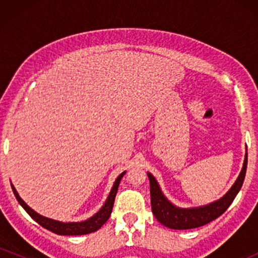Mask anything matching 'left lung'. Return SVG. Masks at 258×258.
Segmentation results:
<instances>
[{"label":"left lung","instance_id":"1","mask_svg":"<svg viewBox=\"0 0 258 258\" xmlns=\"http://www.w3.org/2000/svg\"><path fill=\"white\" fill-rule=\"evenodd\" d=\"M247 167V149L245 153L244 164L232 188L227 191L221 199L210 203L207 205L197 207H178L173 205L170 200L165 197L160 188L158 180L150 172H147L150 183V201H152V211L155 218L162 226L171 228V229H193L216 220L223 214L229 207L236 194L240 190L245 179Z\"/></svg>","mask_w":258,"mask_h":258}]
</instances>
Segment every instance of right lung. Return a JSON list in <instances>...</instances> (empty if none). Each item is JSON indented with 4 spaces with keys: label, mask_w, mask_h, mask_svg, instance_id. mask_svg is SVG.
<instances>
[{
    "label": "right lung",
    "mask_w": 258,
    "mask_h": 258,
    "mask_svg": "<svg viewBox=\"0 0 258 258\" xmlns=\"http://www.w3.org/2000/svg\"><path fill=\"white\" fill-rule=\"evenodd\" d=\"M125 173L126 171H123V172L119 174V177L115 179L110 193H109L104 205L100 207L99 211L96 212L92 217L81 222L55 221V220H52V218L44 217V216L37 214L36 211H34L30 206H28V204H26L25 201L19 197V194H18L17 189L14 188V185L13 184L11 185H12V189H13L14 195H16L18 203H19L20 205L23 206V209H24L25 211L31 216L32 220L36 221L40 226L46 228V229L51 230L53 233L59 234V235H84V234H90V233L96 232V230H98L99 228L109 220V217H110L111 211H112V206H114L115 197H116L120 180L122 179L123 174Z\"/></svg>",
    "instance_id": "add662e5"
}]
</instances>
